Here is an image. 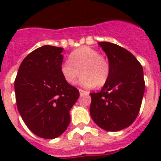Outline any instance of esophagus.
I'll return each instance as SVG.
<instances>
[{"label":"esophagus","mask_w":161,"mask_h":161,"mask_svg":"<svg viewBox=\"0 0 161 161\" xmlns=\"http://www.w3.org/2000/svg\"><path fill=\"white\" fill-rule=\"evenodd\" d=\"M79 93H80V95H83V94H87L88 93L87 91H84L83 89H79Z\"/></svg>","instance_id":"1"}]
</instances>
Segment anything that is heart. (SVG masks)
I'll return each instance as SVG.
<instances>
[{"instance_id":"obj_1","label":"heart","mask_w":161,"mask_h":161,"mask_svg":"<svg viewBox=\"0 0 161 161\" xmlns=\"http://www.w3.org/2000/svg\"><path fill=\"white\" fill-rule=\"evenodd\" d=\"M61 73L68 83L73 85L83 74L81 84L86 88L103 87L109 78L110 64L107 58L88 47L73 51L69 60L61 65Z\"/></svg>"}]
</instances>
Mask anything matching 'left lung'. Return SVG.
Returning a JSON list of instances; mask_svg holds the SVG:
<instances>
[{"label": "left lung", "mask_w": 161, "mask_h": 161, "mask_svg": "<svg viewBox=\"0 0 161 161\" xmlns=\"http://www.w3.org/2000/svg\"><path fill=\"white\" fill-rule=\"evenodd\" d=\"M107 54L110 74L98 93H91L90 114L97 125L107 131H119L134 123L145 93V79L140 62L116 44L100 42Z\"/></svg>", "instance_id": "obj_1"}]
</instances>
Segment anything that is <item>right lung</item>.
<instances>
[{
    "label": "right lung",
    "mask_w": 161,
    "mask_h": 161,
    "mask_svg": "<svg viewBox=\"0 0 161 161\" xmlns=\"http://www.w3.org/2000/svg\"><path fill=\"white\" fill-rule=\"evenodd\" d=\"M63 47L45 45L24 58L15 79L16 106L31 132L43 139L60 136L70 123L79 91L61 73Z\"/></svg>",
    "instance_id": "1"
}]
</instances>
